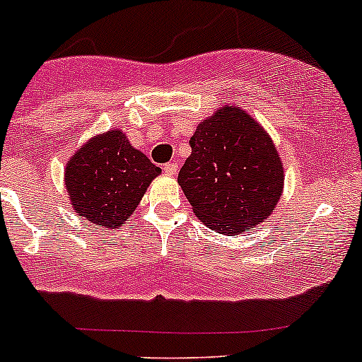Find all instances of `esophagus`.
Segmentation results:
<instances>
[{"label":"esophagus","instance_id":"1","mask_svg":"<svg viewBox=\"0 0 362 362\" xmlns=\"http://www.w3.org/2000/svg\"><path fill=\"white\" fill-rule=\"evenodd\" d=\"M177 170H178V164L175 163V160H171V163H166L163 166V171L166 175H175V173H177Z\"/></svg>","mask_w":362,"mask_h":362}]
</instances>
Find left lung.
I'll list each match as a JSON object with an SVG mask.
<instances>
[{
  "label": "left lung",
  "instance_id": "left-lung-1",
  "mask_svg": "<svg viewBox=\"0 0 362 362\" xmlns=\"http://www.w3.org/2000/svg\"><path fill=\"white\" fill-rule=\"evenodd\" d=\"M189 144L178 184L203 224L236 235L269 217L282 196L284 168L257 120L226 105L199 124Z\"/></svg>",
  "mask_w": 362,
  "mask_h": 362
}]
</instances>
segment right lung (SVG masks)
Returning a JSON list of instances; mask_svg holds the SVG:
<instances>
[{
	"label": "right lung",
	"instance_id": "1",
	"mask_svg": "<svg viewBox=\"0 0 362 362\" xmlns=\"http://www.w3.org/2000/svg\"><path fill=\"white\" fill-rule=\"evenodd\" d=\"M159 173L122 131L110 129L75 152L66 164L64 182L80 218L113 229L136 210Z\"/></svg>",
	"mask_w": 362,
	"mask_h": 362
}]
</instances>
